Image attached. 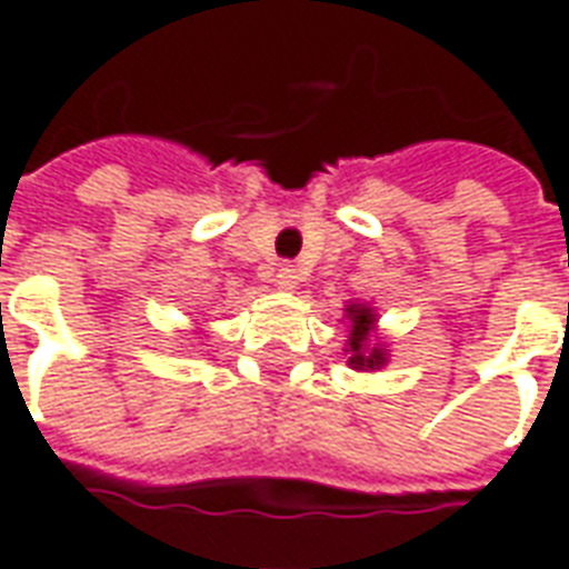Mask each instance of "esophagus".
Listing matches in <instances>:
<instances>
[{
  "label": "esophagus",
  "instance_id": "1",
  "mask_svg": "<svg viewBox=\"0 0 569 569\" xmlns=\"http://www.w3.org/2000/svg\"><path fill=\"white\" fill-rule=\"evenodd\" d=\"M298 280H301V271H298V264H292V261H283L277 268V286L280 289H296Z\"/></svg>",
  "mask_w": 569,
  "mask_h": 569
}]
</instances>
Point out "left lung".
I'll list each match as a JSON object with an SVG mask.
<instances>
[{
	"label": "left lung",
	"mask_w": 569,
	"mask_h": 569,
	"mask_svg": "<svg viewBox=\"0 0 569 569\" xmlns=\"http://www.w3.org/2000/svg\"><path fill=\"white\" fill-rule=\"evenodd\" d=\"M347 317L353 320V329H350V366L353 369H381L383 362H387V357H383L378 347H371L369 341V332L371 326H375V313H371V308H347Z\"/></svg>",
	"instance_id": "8db88e82"
}]
</instances>
